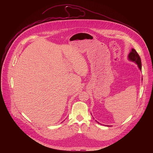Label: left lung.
Instances as JSON below:
<instances>
[{"mask_svg": "<svg viewBox=\"0 0 153 153\" xmlns=\"http://www.w3.org/2000/svg\"><path fill=\"white\" fill-rule=\"evenodd\" d=\"M128 60L131 61V62H134L135 63H136L137 65V67L138 68H139V70L140 71H142V63H141V59H140V57L139 56V55L137 54V53L136 52V51L132 48L131 49V51H130V53H129L128 54ZM98 123L100 124V123H99L97 121H96ZM108 126H110L109 125H106Z\"/></svg>", "mask_w": 153, "mask_h": 153, "instance_id": "obj_1", "label": "left lung"}]
</instances>
